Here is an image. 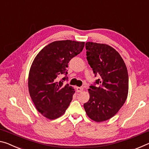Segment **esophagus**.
I'll use <instances>...</instances> for the list:
<instances>
[{
    "mask_svg": "<svg viewBox=\"0 0 149 149\" xmlns=\"http://www.w3.org/2000/svg\"><path fill=\"white\" fill-rule=\"evenodd\" d=\"M83 90H84V88L81 87H77V91L78 93H81V92H82V91H83Z\"/></svg>",
    "mask_w": 149,
    "mask_h": 149,
    "instance_id": "obj_1",
    "label": "esophagus"
}]
</instances>
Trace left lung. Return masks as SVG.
Returning a JSON list of instances; mask_svg holds the SVG:
<instances>
[{"instance_id":"left-lung-1","label":"left lung","mask_w":149,"mask_h":149,"mask_svg":"<svg viewBox=\"0 0 149 149\" xmlns=\"http://www.w3.org/2000/svg\"><path fill=\"white\" fill-rule=\"evenodd\" d=\"M87 60L96 80L90 86L89 101L84 107L87 115L97 122L112 118L127 97L129 77L127 67L120 54L106 44L85 43Z\"/></svg>"}]
</instances>
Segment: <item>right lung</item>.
I'll use <instances>...</instances> for the list:
<instances>
[{
  "mask_svg": "<svg viewBox=\"0 0 149 149\" xmlns=\"http://www.w3.org/2000/svg\"><path fill=\"white\" fill-rule=\"evenodd\" d=\"M84 46V42L71 40L54 41L45 46L32 63L28 77L29 95L38 112L48 119L61 116L72 101L74 89L64 85L63 81H58L57 78L68 74L70 60Z\"/></svg>",
  "mask_w": 149,
  "mask_h": 149,
  "instance_id": "right-lung-1",
  "label": "right lung"
}]
</instances>
